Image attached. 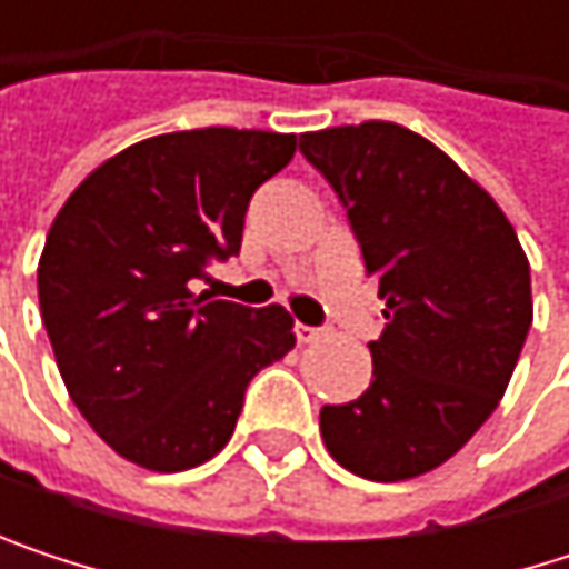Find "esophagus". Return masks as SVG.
<instances>
[{
    "label": "esophagus",
    "instance_id": "34e87169",
    "mask_svg": "<svg viewBox=\"0 0 569 569\" xmlns=\"http://www.w3.org/2000/svg\"><path fill=\"white\" fill-rule=\"evenodd\" d=\"M322 336V329H312V326H302V322H296V339L306 346V342H316Z\"/></svg>",
    "mask_w": 569,
    "mask_h": 569
}]
</instances>
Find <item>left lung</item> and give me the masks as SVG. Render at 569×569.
<instances>
[{
	"instance_id": "left-lung-1",
	"label": "left lung",
	"mask_w": 569,
	"mask_h": 569,
	"mask_svg": "<svg viewBox=\"0 0 569 569\" xmlns=\"http://www.w3.org/2000/svg\"><path fill=\"white\" fill-rule=\"evenodd\" d=\"M299 151L346 203L386 299L369 389L319 411L326 451L369 481L428 475L511 382L533 319L527 253L498 200L396 121L306 131Z\"/></svg>"
}]
</instances>
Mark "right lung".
Wrapping results in <instances>:
<instances>
[{"label":"right lung","instance_id":"obj_1","mask_svg":"<svg viewBox=\"0 0 569 569\" xmlns=\"http://www.w3.org/2000/svg\"><path fill=\"white\" fill-rule=\"evenodd\" d=\"M296 134L193 128L138 141L88 173L52 220L39 306L58 372L101 441L148 471L210 461L250 379L296 346L283 306L190 292L240 253L253 190Z\"/></svg>","mask_w":569,"mask_h":569}]
</instances>
